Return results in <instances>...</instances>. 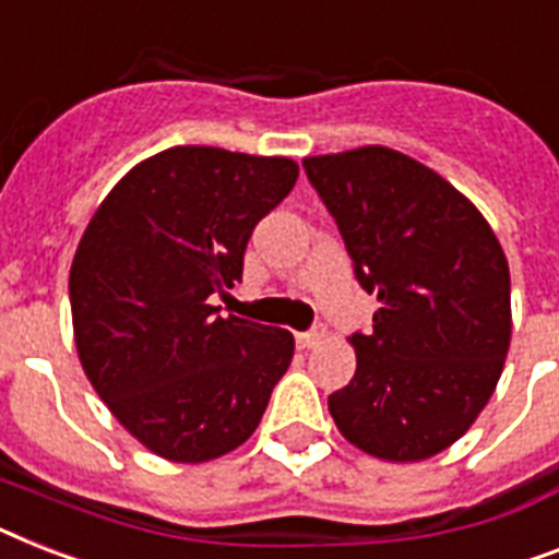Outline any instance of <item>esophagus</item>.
Listing matches in <instances>:
<instances>
[{
  "instance_id": "34e87169",
  "label": "esophagus",
  "mask_w": 559,
  "mask_h": 559,
  "mask_svg": "<svg viewBox=\"0 0 559 559\" xmlns=\"http://www.w3.org/2000/svg\"><path fill=\"white\" fill-rule=\"evenodd\" d=\"M324 324H316L312 330H307V333H298L295 335V344L301 347V350H312V347H319L321 342H324Z\"/></svg>"
}]
</instances>
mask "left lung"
I'll list each match as a JSON object with an SVG mask.
<instances>
[{
  "mask_svg": "<svg viewBox=\"0 0 559 559\" xmlns=\"http://www.w3.org/2000/svg\"><path fill=\"white\" fill-rule=\"evenodd\" d=\"M358 287L379 298L353 333L356 376L326 399L335 425L379 460L416 462L474 425L511 342V275L471 201L384 146L307 157Z\"/></svg>",
  "mask_w": 559,
  "mask_h": 559,
  "instance_id": "left-lung-1",
  "label": "left lung"
}]
</instances>
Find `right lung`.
Instances as JSON below:
<instances>
[{
    "label": "right lung",
    "instance_id": "1",
    "mask_svg": "<svg viewBox=\"0 0 559 559\" xmlns=\"http://www.w3.org/2000/svg\"><path fill=\"white\" fill-rule=\"evenodd\" d=\"M298 166L212 146L154 154L91 217L71 264L76 353L131 437L163 460L206 462L252 437L287 373V330L221 316L252 229Z\"/></svg>",
    "mask_w": 559,
    "mask_h": 559
}]
</instances>
